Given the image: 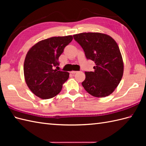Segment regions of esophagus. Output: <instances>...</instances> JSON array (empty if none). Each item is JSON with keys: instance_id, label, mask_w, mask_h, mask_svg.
I'll list each match as a JSON object with an SVG mask.
<instances>
[{"instance_id": "esophagus-1", "label": "esophagus", "mask_w": 146, "mask_h": 146, "mask_svg": "<svg viewBox=\"0 0 146 146\" xmlns=\"http://www.w3.org/2000/svg\"><path fill=\"white\" fill-rule=\"evenodd\" d=\"M71 74H75V73H78V71H71L70 72Z\"/></svg>"}]
</instances>
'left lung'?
<instances>
[{"label": "left lung", "instance_id": "1", "mask_svg": "<svg viewBox=\"0 0 146 146\" xmlns=\"http://www.w3.org/2000/svg\"><path fill=\"white\" fill-rule=\"evenodd\" d=\"M81 46L87 60L94 61V71H85L82 86L96 97L110 95L122 80L123 63L119 46L108 35L98 33H83L73 35Z\"/></svg>", "mask_w": 146, "mask_h": 146}]
</instances>
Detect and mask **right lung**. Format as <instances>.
Returning <instances> with one entry per match:
<instances>
[{
  "label": "right lung",
  "instance_id": "add662e5",
  "mask_svg": "<svg viewBox=\"0 0 146 146\" xmlns=\"http://www.w3.org/2000/svg\"><path fill=\"white\" fill-rule=\"evenodd\" d=\"M72 40V36L52 37L36 43L27 52L24 63V78L37 97L49 99L61 92L69 73L54 68L60 65L59 57Z\"/></svg>",
  "mask_w": 146,
  "mask_h": 146
}]
</instances>
